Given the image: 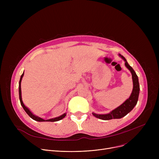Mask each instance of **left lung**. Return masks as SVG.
<instances>
[{
  "mask_svg": "<svg viewBox=\"0 0 159 159\" xmlns=\"http://www.w3.org/2000/svg\"><path fill=\"white\" fill-rule=\"evenodd\" d=\"M122 59L125 61V65L127 67V68L131 71L132 75V79L133 83V88L132 93L128 99H127L122 104L119 106L117 108H116L114 110H113L111 113L108 114L104 115H98L93 113V115L97 118L100 119L107 120H111L113 119H120L122 118L123 116H126L128 113H129L133 109V107L135 106L137 103L139 95V91H140V86H139V79L136 73L131 67L128 64V62L126 61V58L121 55H119Z\"/></svg>",
  "mask_w": 159,
  "mask_h": 159,
  "instance_id": "left-lung-1",
  "label": "left lung"
}]
</instances>
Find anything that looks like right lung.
<instances>
[{
	"label": "right lung",
	"instance_id": "right-lung-1",
	"mask_svg": "<svg viewBox=\"0 0 159 159\" xmlns=\"http://www.w3.org/2000/svg\"><path fill=\"white\" fill-rule=\"evenodd\" d=\"M23 75H24V73H23L22 75H21L20 79V81H19V99H20V104H21L22 107L24 108V111L26 112V113L30 116V117H31V119H33V120H36V121H39V122H44V121H48V122H56V121H58V120H60L62 119L63 118H64L65 116L66 115V113H64V114L62 115L61 116H58V117H56V118L52 119H49V120H44L43 119L40 118V117H39V116H37L33 115V114L29 110L28 108L26 107V106H24V104H23V102H22V97H21V87H20L21 80H22Z\"/></svg>",
	"mask_w": 159,
	"mask_h": 159
}]
</instances>
